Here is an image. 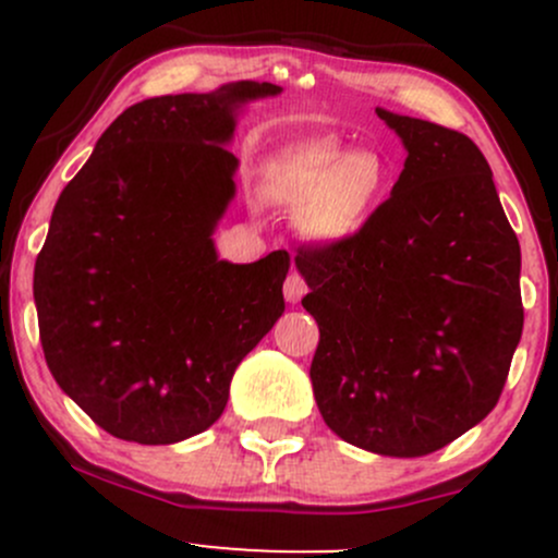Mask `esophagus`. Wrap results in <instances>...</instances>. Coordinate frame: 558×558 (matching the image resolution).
<instances>
[{
    "label": "esophagus",
    "mask_w": 558,
    "mask_h": 558,
    "mask_svg": "<svg viewBox=\"0 0 558 558\" xmlns=\"http://www.w3.org/2000/svg\"><path fill=\"white\" fill-rule=\"evenodd\" d=\"M306 291H310V286H306L304 275L296 272V270L288 272V278H286V283H283L286 301H291V304H296V301H301V296H304Z\"/></svg>",
    "instance_id": "esophagus-1"
}]
</instances>
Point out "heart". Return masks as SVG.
<instances>
[{"label": "heart", "mask_w": 558, "mask_h": 558, "mask_svg": "<svg viewBox=\"0 0 558 558\" xmlns=\"http://www.w3.org/2000/svg\"><path fill=\"white\" fill-rule=\"evenodd\" d=\"M386 181L388 168L375 151L343 155L332 141H306L272 165L265 194L288 213H301L310 239L330 243L362 226Z\"/></svg>", "instance_id": "obj_1"}]
</instances>
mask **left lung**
I'll return each mask as SVG.
<instances>
[{
	"mask_svg": "<svg viewBox=\"0 0 558 558\" xmlns=\"http://www.w3.org/2000/svg\"><path fill=\"white\" fill-rule=\"evenodd\" d=\"M409 157L360 230L296 267L319 343L310 377L345 444L425 457L493 412L522 336L520 241L464 133L377 110Z\"/></svg>",
	"mask_w": 558,
	"mask_h": 558,
	"instance_id": "left-lung-1",
	"label": "left lung"
}]
</instances>
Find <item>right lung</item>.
Returning <instances> with one entry per match:
<instances>
[{"instance_id": "1", "label": "right lung", "mask_w": 558, "mask_h": 558, "mask_svg": "<svg viewBox=\"0 0 558 558\" xmlns=\"http://www.w3.org/2000/svg\"><path fill=\"white\" fill-rule=\"evenodd\" d=\"M278 92L239 81L138 101L57 198L34 270L44 360L114 438L165 446L215 425L286 312L288 252L230 265L213 243L235 191L233 112Z\"/></svg>"}]
</instances>
